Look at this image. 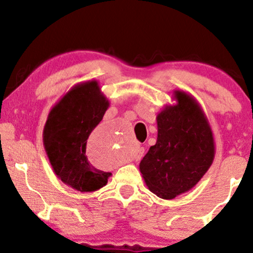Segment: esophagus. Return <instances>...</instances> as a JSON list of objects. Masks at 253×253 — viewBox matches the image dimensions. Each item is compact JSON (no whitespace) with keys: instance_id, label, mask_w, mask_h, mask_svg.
<instances>
[{"instance_id":"esophagus-1","label":"esophagus","mask_w":253,"mask_h":253,"mask_svg":"<svg viewBox=\"0 0 253 253\" xmlns=\"http://www.w3.org/2000/svg\"><path fill=\"white\" fill-rule=\"evenodd\" d=\"M144 155V148L143 147H138L136 151V154H134V159H140Z\"/></svg>"}]
</instances>
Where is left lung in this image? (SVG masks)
<instances>
[{"instance_id": "left-lung-1", "label": "left lung", "mask_w": 253, "mask_h": 253, "mask_svg": "<svg viewBox=\"0 0 253 253\" xmlns=\"http://www.w3.org/2000/svg\"><path fill=\"white\" fill-rule=\"evenodd\" d=\"M175 105L157 116V143L139 164L146 185L162 199H174L198 183L215 154L213 132L198 101L181 89L174 91Z\"/></svg>"}]
</instances>
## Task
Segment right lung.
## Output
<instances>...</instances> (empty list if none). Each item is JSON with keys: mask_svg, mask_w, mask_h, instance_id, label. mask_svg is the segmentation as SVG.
Wrapping results in <instances>:
<instances>
[{"mask_svg": "<svg viewBox=\"0 0 253 253\" xmlns=\"http://www.w3.org/2000/svg\"><path fill=\"white\" fill-rule=\"evenodd\" d=\"M108 107L99 83L87 81L75 85L48 114L42 133L44 151L55 175L77 191H96L112 176L93 167L86 157L88 136Z\"/></svg>", "mask_w": 253, "mask_h": 253, "instance_id": "add662e5", "label": "right lung"}]
</instances>
